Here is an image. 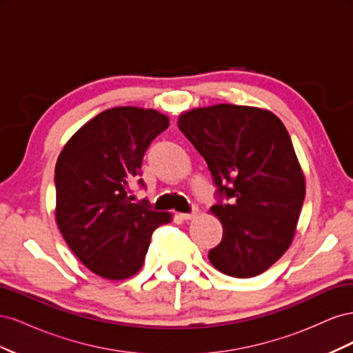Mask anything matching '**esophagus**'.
Masks as SVG:
<instances>
[{"mask_svg":"<svg viewBox=\"0 0 353 353\" xmlns=\"http://www.w3.org/2000/svg\"><path fill=\"white\" fill-rule=\"evenodd\" d=\"M179 216L183 218V219H185V221L194 219L197 216V210H193V212H190V213H179Z\"/></svg>","mask_w":353,"mask_h":353,"instance_id":"34e87169","label":"esophagus"}]
</instances>
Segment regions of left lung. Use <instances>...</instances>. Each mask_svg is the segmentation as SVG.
Returning a JSON list of instances; mask_svg holds the SVG:
<instances>
[{
  "mask_svg": "<svg viewBox=\"0 0 353 353\" xmlns=\"http://www.w3.org/2000/svg\"><path fill=\"white\" fill-rule=\"evenodd\" d=\"M178 128L205 157L216 185L210 208L222 240L209 261L237 279L259 275L290 245L305 200L292 138L274 113L216 104L179 116Z\"/></svg>",
  "mask_w": 353,
  "mask_h": 353,
  "instance_id": "obj_1",
  "label": "left lung"
}]
</instances>
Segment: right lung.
<instances>
[{
    "instance_id": "add662e5",
    "label": "right lung",
    "mask_w": 353,
    "mask_h": 353,
    "mask_svg": "<svg viewBox=\"0 0 353 353\" xmlns=\"http://www.w3.org/2000/svg\"><path fill=\"white\" fill-rule=\"evenodd\" d=\"M169 119L153 109L104 110L63 147L56 163V221L78 259L103 279L140 271L153 231L172 215L134 201L141 163Z\"/></svg>"
}]
</instances>
